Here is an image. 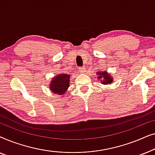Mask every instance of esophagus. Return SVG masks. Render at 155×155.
Instances as JSON below:
<instances>
[{
  "label": "esophagus",
  "mask_w": 155,
  "mask_h": 155,
  "mask_svg": "<svg viewBox=\"0 0 155 155\" xmlns=\"http://www.w3.org/2000/svg\"><path fill=\"white\" fill-rule=\"evenodd\" d=\"M80 72L81 73H85L86 72V68L84 67H82V68H80Z\"/></svg>",
  "instance_id": "1"
}]
</instances>
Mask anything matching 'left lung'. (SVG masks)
I'll return each mask as SVG.
<instances>
[{
    "label": "left lung",
    "mask_w": 155,
    "mask_h": 155,
    "mask_svg": "<svg viewBox=\"0 0 155 155\" xmlns=\"http://www.w3.org/2000/svg\"><path fill=\"white\" fill-rule=\"evenodd\" d=\"M97 75H98L97 77V79L100 80L101 83L103 84H110L113 82V78H112V76L111 75L108 74L107 71L104 72H97Z\"/></svg>",
    "instance_id": "8db88e82"
}]
</instances>
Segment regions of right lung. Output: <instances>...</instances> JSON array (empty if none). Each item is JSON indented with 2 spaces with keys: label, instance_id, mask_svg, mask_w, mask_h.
Instances as JSON below:
<instances>
[{
  "label": "right lung",
  "instance_id": "right-lung-1",
  "mask_svg": "<svg viewBox=\"0 0 155 155\" xmlns=\"http://www.w3.org/2000/svg\"><path fill=\"white\" fill-rule=\"evenodd\" d=\"M70 75L62 73L56 75L50 82V90L55 94H64L70 85Z\"/></svg>",
  "mask_w": 155,
  "mask_h": 155
}]
</instances>
